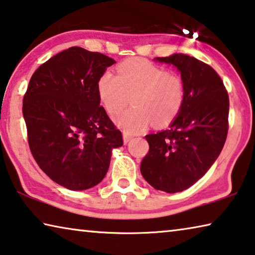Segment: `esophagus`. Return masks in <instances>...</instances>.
<instances>
[{"mask_svg": "<svg viewBox=\"0 0 255 255\" xmlns=\"http://www.w3.org/2000/svg\"><path fill=\"white\" fill-rule=\"evenodd\" d=\"M123 136H124V143H125V144H127V143L129 142V140H130V139L132 138V136L129 135L128 132H124Z\"/></svg>", "mask_w": 255, "mask_h": 255, "instance_id": "esophagus-1", "label": "esophagus"}]
</instances>
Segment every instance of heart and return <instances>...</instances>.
<instances>
[{
	"label": "heart",
	"instance_id": "heart-1",
	"mask_svg": "<svg viewBox=\"0 0 255 255\" xmlns=\"http://www.w3.org/2000/svg\"><path fill=\"white\" fill-rule=\"evenodd\" d=\"M98 94L110 115L131 107L115 117V123L129 134L143 131L152 123L167 126L179 115L185 100L183 78L146 60L132 58L117 67V76L104 71L99 77Z\"/></svg>",
	"mask_w": 255,
	"mask_h": 255
}]
</instances>
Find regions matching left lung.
I'll return each mask as SVG.
<instances>
[{
	"label": "left lung",
	"instance_id": "1",
	"mask_svg": "<svg viewBox=\"0 0 255 255\" xmlns=\"http://www.w3.org/2000/svg\"><path fill=\"white\" fill-rule=\"evenodd\" d=\"M155 60L179 70L185 100L168 129L145 136L149 149L140 172L157 191L178 193L202 178L219 156L227 138L229 98L209 64L181 53Z\"/></svg>",
	"mask_w": 255,
	"mask_h": 255
}]
</instances>
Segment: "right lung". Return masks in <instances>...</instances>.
<instances>
[{
  "label": "right lung",
  "instance_id": "right-lung-1",
  "mask_svg": "<svg viewBox=\"0 0 255 255\" xmlns=\"http://www.w3.org/2000/svg\"><path fill=\"white\" fill-rule=\"evenodd\" d=\"M116 61L72 46L34 72L22 101L28 144L39 168L71 191L101 183L112 149L124 144L98 94L99 77Z\"/></svg>",
  "mask_w": 255,
  "mask_h": 255
}]
</instances>
